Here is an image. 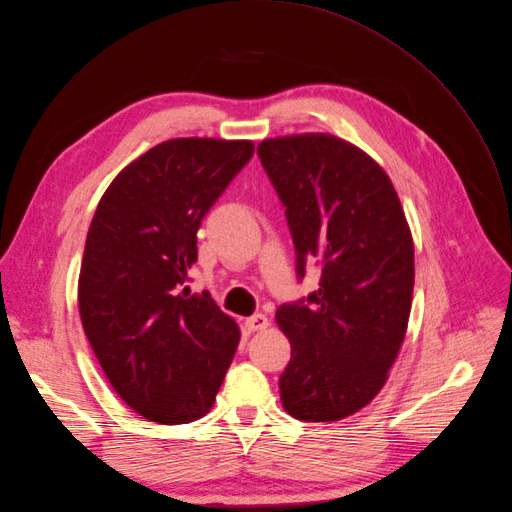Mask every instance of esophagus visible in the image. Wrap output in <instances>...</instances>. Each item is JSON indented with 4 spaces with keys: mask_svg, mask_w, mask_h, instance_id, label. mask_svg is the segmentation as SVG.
Returning <instances> with one entry per match:
<instances>
[{
    "mask_svg": "<svg viewBox=\"0 0 512 512\" xmlns=\"http://www.w3.org/2000/svg\"><path fill=\"white\" fill-rule=\"evenodd\" d=\"M268 318L264 316V314H254V316H250L248 320H246V328L250 330V333H258V330H264V328H268Z\"/></svg>",
    "mask_w": 512,
    "mask_h": 512,
    "instance_id": "1",
    "label": "esophagus"
}]
</instances>
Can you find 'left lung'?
<instances>
[{"instance_id":"1","label":"left lung","mask_w":512,"mask_h":512,"mask_svg":"<svg viewBox=\"0 0 512 512\" xmlns=\"http://www.w3.org/2000/svg\"><path fill=\"white\" fill-rule=\"evenodd\" d=\"M297 252L322 266L306 302L275 320L291 343L279 378L283 409L304 422H339L372 403L403 345L413 297V239L386 171L333 134L258 144Z\"/></svg>"}]
</instances>
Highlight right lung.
I'll return each instance as SVG.
<instances>
[{"label":"right lung","mask_w":512,"mask_h":512,"mask_svg":"<svg viewBox=\"0 0 512 512\" xmlns=\"http://www.w3.org/2000/svg\"><path fill=\"white\" fill-rule=\"evenodd\" d=\"M252 155V140H165L115 175L90 221L82 328L119 399L150 422L206 415L229 370L235 320L184 285L204 215Z\"/></svg>","instance_id":"obj_1"}]
</instances>
